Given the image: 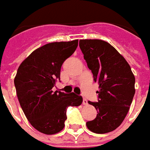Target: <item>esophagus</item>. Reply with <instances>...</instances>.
I'll return each instance as SVG.
<instances>
[{"label": "esophagus", "mask_w": 150, "mask_h": 150, "mask_svg": "<svg viewBox=\"0 0 150 150\" xmlns=\"http://www.w3.org/2000/svg\"><path fill=\"white\" fill-rule=\"evenodd\" d=\"M82 103H83L84 105H87V104H88V101H87V99L83 98V102H82Z\"/></svg>", "instance_id": "1"}]
</instances>
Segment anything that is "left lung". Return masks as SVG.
<instances>
[{
    "instance_id": "1",
    "label": "left lung",
    "mask_w": 150,
    "mask_h": 150,
    "mask_svg": "<svg viewBox=\"0 0 150 150\" xmlns=\"http://www.w3.org/2000/svg\"><path fill=\"white\" fill-rule=\"evenodd\" d=\"M79 46L94 81L99 85L98 102H88L97 110V116L87 122V128L99 134L114 131L126 117L135 94V77L131 67L106 41L81 39Z\"/></svg>"
}]
</instances>
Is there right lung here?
I'll return each mask as SVG.
<instances>
[{"label":"right lung","instance_id":"1","mask_svg":"<svg viewBox=\"0 0 150 150\" xmlns=\"http://www.w3.org/2000/svg\"><path fill=\"white\" fill-rule=\"evenodd\" d=\"M78 39L47 43L22 61L14 78L17 96L30 124L47 135L56 134L64 127L68 107H78L81 96L52 91L60 80L64 61L77 48Z\"/></svg>","mask_w":150,"mask_h":150}]
</instances>
